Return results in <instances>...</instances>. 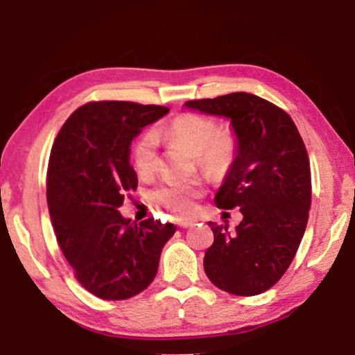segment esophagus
<instances>
[{
	"label": "esophagus",
	"instance_id": "1",
	"mask_svg": "<svg viewBox=\"0 0 355 355\" xmlns=\"http://www.w3.org/2000/svg\"><path fill=\"white\" fill-rule=\"evenodd\" d=\"M177 225H178L180 228H188V227H192V225H194V220L178 219V220H177Z\"/></svg>",
	"mask_w": 355,
	"mask_h": 355
}]
</instances>
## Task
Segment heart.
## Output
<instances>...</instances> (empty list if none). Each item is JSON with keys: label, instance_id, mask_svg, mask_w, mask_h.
I'll return each instance as SVG.
<instances>
[{"label": "heart", "instance_id": "1", "mask_svg": "<svg viewBox=\"0 0 355 355\" xmlns=\"http://www.w3.org/2000/svg\"><path fill=\"white\" fill-rule=\"evenodd\" d=\"M164 133L171 141L182 146L192 158L214 169L230 163L233 150H235L230 136L218 135L219 128L214 120L197 116V114H184L172 120ZM158 136L159 131H147L136 142L133 163L137 172L150 173L155 169L156 137ZM200 192V186L196 183L171 182L156 188L152 192V200L156 205H163L180 216H189L196 211V200Z\"/></svg>", "mask_w": 355, "mask_h": 355}]
</instances>
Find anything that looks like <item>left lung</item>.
<instances>
[{"mask_svg": "<svg viewBox=\"0 0 355 355\" xmlns=\"http://www.w3.org/2000/svg\"><path fill=\"white\" fill-rule=\"evenodd\" d=\"M184 106L228 119L236 137L214 203L239 208L243 220L235 232L209 222L214 243L203 269L222 291L257 296L277 284L302 241L311 203L307 150L291 117L257 95L233 92Z\"/></svg>", "mask_w": 355, "mask_h": 355, "instance_id": "1", "label": "left lung"}]
</instances>
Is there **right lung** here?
Instances as JSON below:
<instances>
[{"label":"right lung","mask_w":355,"mask_h":355,"mask_svg":"<svg viewBox=\"0 0 355 355\" xmlns=\"http://www.w3.org/2000/svg\"><path fill=\"white\" fill-rule=\"evenodd\" d=\"M169 107L94 101L71 114L53 144L46 175L50 218L65 260L94 296L133 297L152 284L177 227L150 218L139 225L119 208L137 188L131 142Z\"/></svg>","instance_id":"add662e5"}]
</instances>
